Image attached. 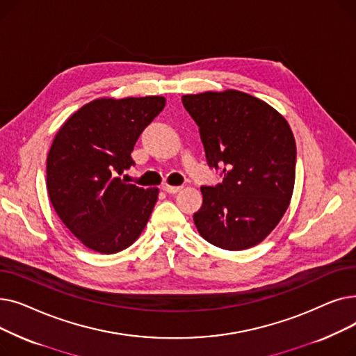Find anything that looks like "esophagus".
Segmentation results:
<instances>
[{"label": "esophagus", "instance_id": "obj_1", "mask_svg": "<svg viewBox=\"0 0 356 356\" xmlns=\"http://www.w3.org/2000/svg\"><path fill=\"white\" fill-rule=\"evenodd\" d=\"M165 193H177L179 191H181V186H170V184H164L161 188Z\"/></svg>", "mask_w": 356, "mask_h": 356}]
</instances>
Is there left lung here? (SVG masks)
<instances>
[{
  "instance_id": "8db88e82",
  "label": "left lung",
  "mask_w": 356,
  "mask_h": 356,
  "mask_svg": "<svg viewBox=\"0 0 356 356\" xmlns=\"http://www.w3.org/2000/svg\"><path fill=\"white\" fill-rule=\"evenodd\" d=\"M199 127L211 168L222 183L202 186V208L193 215L211 244L247 250L259 244L283 218L293 195L296 141L278 112L239 90L204 92L181 98Z\"/></svg>"
}]
</instances>
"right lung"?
<instances>
[{
  "mask_svg": "<svg viewBox=\"0 0 356 356\" xmlns=\"http://www.w3.org/2000/svg\"><path fill=\"white\" fill-rule=\"evenodd\" d=\"M165 105L163 97L95 99L62 125L47 156V192L56 213L85 247L101 254L140 236L159 189L121 179L131 152Z\"/></svg>",
  "mask_w": 356,
  "mask_h": 356,
  "instance_id": "1",
  "label": "right lung"
}]
</instances>
